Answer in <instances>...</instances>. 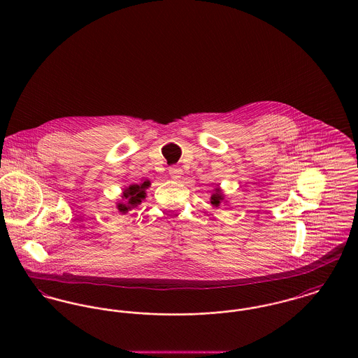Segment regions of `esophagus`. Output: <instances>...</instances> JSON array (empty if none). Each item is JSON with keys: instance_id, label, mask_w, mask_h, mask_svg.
Segmentation results:
<instances>
[{"instance_id": "obj_1", "label": "esophagus", "mask_w": 358, "mask_h": 358, "mask_svg": "<svg viewBox=\"0 0 358 358\" xmlns=\"http://www.w3.org/2000/svg\"><path fill=\"white\" fill-rule=\"evenodd\" d=\"M168 172H169V176H171L172 179H179V178H182V175H183V171H182V168H179V166H171V168L168 169Z\"/></svg>"}]
</instances>
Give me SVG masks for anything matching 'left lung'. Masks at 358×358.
<instances>
[{"instance_id": "8db88e82", "label": "left lung", "mask_w": 358, "mask_h": 358, "mask_svg": "<svg viewBox=\"0 0 358 358\" xmlns=\"http://www.w3.org/2000/svg\"><path fill=\"white\" fill-rule=\"evenodd\" d=\"M222 201H224V196L219 187H216L210 196V204L213 206H219Z\"/></svg>"}]
</instances>
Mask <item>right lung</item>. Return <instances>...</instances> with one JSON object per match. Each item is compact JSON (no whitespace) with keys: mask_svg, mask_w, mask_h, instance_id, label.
Listing matches in <instances>:
<instances>
[{"mask_svg":"<svg viewBox=\"0 0 358 358\" xmlns=\"http://www.w3.org/2000/svg\"><path fill=\"white\" fill-rule=\"evenodd\" d=\"M150 186L149 180H145L141 185H131L122 192V201L117 204V209L121 213H127L132 208L138 206L145 199H146V189Z\"/></svg>","mask_w":358,"mask_h":358,"instance_id":"obj_1","label":"right lung"}]
</instances>
